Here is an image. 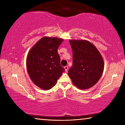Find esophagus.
<instances>
[{
  "label": "esophagus",
  "instance_id": "obj_1",
  "mask_svg": "<svg viewBox=\"0 0 125 125\" xmlns=\"http://www.w3.org/2000/svg\"><path fill=\"white\" fill-rule=\"evenodd\" d=\"M64 69H65V72H67L68 71V66H65L64 67Z\"/></svg>",
  "mask_w": 125,
  "mask_h": 125
}]
</instances>
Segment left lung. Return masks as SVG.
Masks as SVG:
<instances>
[{
	"instance_id": "left-lung-1",
	"label": "left lung",
	"mask_w": 125,
	"mask_h": 125,
	"mask_svg": "<svg viewBox=\"0 0 125 125\" xmlns=\"http://www.w3.org/2000/svg\"><path fill=\"white\" fill-rule=\"evenodd\" d=\"M73 52V65L68 75L73 84L80 89L94 86L104 70V61L100 52L90 42L69 40Z\"/></svg>"
}]
</instances>
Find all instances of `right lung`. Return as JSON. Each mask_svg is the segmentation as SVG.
<instances>
[{
	"instance_id": "obj_1",
	"label": "right lung",
	"mask_w": 125,
	"mask_h": 125,
	"mask_svg": "<svg viewBox=\"0 0 125 125\" xmlns=\"http://www.w3.org/2000/svg\"><path fill=\"white\" fill-rule=\"evenodd\" d=\"M62 41L58 38L44 37L33 46L27 55L26 67L29 77L42 89L53 87L64 72L57 51Z\"/></svg>"
}]
</instances>
